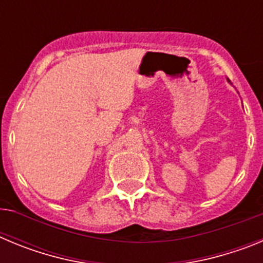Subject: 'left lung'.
<instances>
[{"instance_id": "obj_1", "label": "left lung", "mask_w": 263, "mask_h": 263, "mask_svg": "<svg viewBox=\"0 0 263 263\" xmlns=\"http://www.w3.org/2000/svg\"><path fill=\"white\" fill-rule=\"evenodd\" d=\"M228 83H231V80H229V79H228Z\"/></svg>"}]
</instances>
